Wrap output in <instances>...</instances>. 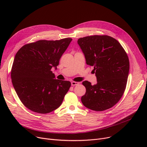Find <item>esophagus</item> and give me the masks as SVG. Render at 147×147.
I'll return each mask as SVG.
<instances>
[{
    "label": "esophagus",
    "mask_w": 147,
    "mask_h": 147,
    "mask_svg": "<svg viewBox=\"0 0 147 147\" xmlns=\"http://www.w3.org/2000/svg\"><path fill=\"white\" fill-rule=\"evenodd\" d=\"M80 83L79 82H71V85L72 86H76V85H78Z\"/></svg>",
    "instance_id": "esophagus-1"
}]
</instances>
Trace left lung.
I'll list each match as a JSON object with an SVG mask.
<instances>
[{"instance_id":"left-lung-1","label":"left lung","mask_w":147,"mask_h":147,"mask_svg":"<svg viewBox=\"0 0 147 147\" xmlns=\"http://www.w3.org/2000/svg\"><path fill=\"white\" fill-rule=\"evenodd\" d=\"M78 43L86 64L94 66L97 79L93 86L83 82L86 91L82 102L92 110L109 109L119 101L126 89L129 71L127 53L116 39L107 35L80 38Z\"/></svg>"}]
</instances>
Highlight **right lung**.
Masks as SVG:
<instances>
[{
    "label": "right lung",
    "instance_id": "1",
    "mask_svg": "<svg viewBox=\"0 0 147 147\" xmlns=\"http://www.w3.org/2000/svg\"><path fill=\"white\" fill-rule=\"evenodd\" d=\"M71 40H38L24 45L17 52L11 69L12 82L21 101L29 110L46 114L63 102L71 83L55 79L51 69L57 68Z\"/></svg>",
    "mask_w": 147,
    "mask_h": 147
}]
</instances>
